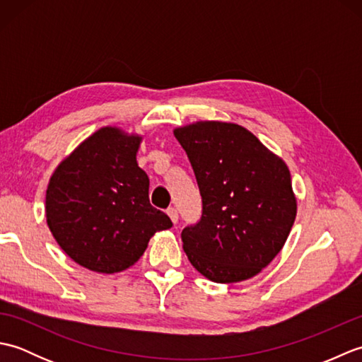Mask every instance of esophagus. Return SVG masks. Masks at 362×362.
Wrapping results in <instances>:
<instances>
[{"label": "esophagus", "instance_id": "34e87169", "mask_svg": "<svg viewBox=\"0 0 362 362\" xmlns=\"http://www.w3.org/2000/svg\"><path fill=\"white\" fill-rule=\"evenodd\" d=\"M166 213H168V216L171 218V221L174 222V224H177V221H179V211H177L175 206H169Z\"/></svg>", "mask_w": 362, "mask_h": 362}]
</instances>
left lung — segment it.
Instances as JSON below:
<instances>
[{
	"mask_svg": "<svg viewBox=\"0 0 362 362\" xmlns=\"http://www.w3.org/2000/svg\"><path fill=\"white\" fill-rule=\"evenodd\" d=\"M202 196V216L182 230L189 263L216 283L252 279L276 257L297 202L284 161L232 122L199 121L174 130Z\"/></svg>",
	"mask_w": 362,
	"mask_h": 362,
	"instance_id": "1",
	"label": "left lung"
}]
</instances>
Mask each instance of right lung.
<instances>
[{"label":"right lung","instance_id":"add662e5","mask_svg":"<svg viewBox=\"0 0 362 362\" xmlns=\"http://www.w3.org/2000/svg\"><path fill=\"white\" fill-rule=\"evenodd\" d=\"M141 138L99 129L54 171L46 222L76 263L101 274L136 263L158 230L173 227L149 202V177L136 163Z\"/></svg>","mask_w":362,"mask_h":362}]
</instances>
